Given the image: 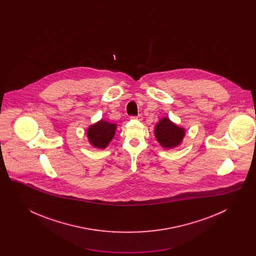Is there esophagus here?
Wrapping results in <instances>:
<instances>
[{"label": "esophagus", "instance_id": "obj_1", "mask_svg": "<svg viewBox=\"0 0 256 256\" xmlns=\"http://www.w3.org/2000/svg\"><path fill=\"white\" fill-rule=\"evenodd\" d=\"M132 118L134 119V120H137V121H142V119H143V116H142L141 114H138L137 116H132Z\"/></svg>", "mask_w": 256, "mask_h": 256}]
</instances>
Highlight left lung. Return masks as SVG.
<instances>
[{
    "mask_svg": "<svg viewBox=\"0 0 256 256\" xmlns=\"http://www.w3.org/2000/svg\"><path fill=\"white\" fill-rule=\"evenodd\" d=\"M154 134L161 146L174 148L182 142L184 130L172 124L168 118H164L156 126Z\"/></svg>",
    "mask_w": 256,
    "mask_h": 256,
    "instance_id": "left-lung-1",
    "label": "left lung"
}]
</instances>
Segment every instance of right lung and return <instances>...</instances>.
Here are the masks:
<instances>
[{
  "instance_id": "obj_1",
  "label": "right lung",
  "mask_w": 256,
  "mask_h": 256,
  "mask_svg": "<svg viewBox=\"0 0 256 256\" xmlns=\"http://www.w3.org/2000/svg\"><path fill=\"white\" fill-rule=\"evenodd\" d=\"M116 124H110L106 121L100 122L91 126L88 130L87 135L90 143L94 146L104 148L108 145L111 139L115 134Z\"/></svg>"
}]
</instances>
